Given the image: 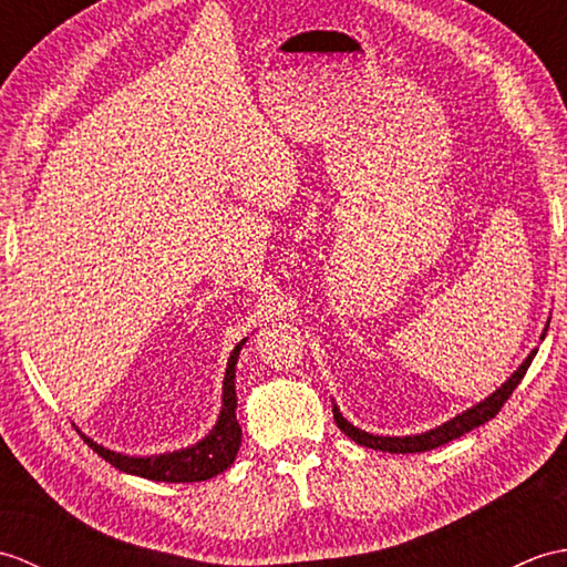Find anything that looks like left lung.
<instances>
[{
  "label": "left lung",
  "instance_id": "8db88e82",
  "mask_svg": "<svg viewBox=\"0 0 567 567\" xmlns=\"http://www.w3.org/2000/svg\"><path fill=\"white\" fill-rule=\"evenodd\" d=\"M548 323H550V319L546 321L544 333H540V341L546 339ZM536 353L538 351L534 348V351L526 355L524 363L516 368L512 375L507 378V382H502V388H497L489 396H485V400H480L477 404L465 409L463 414H455L453 419L443 421V424L436 426V429H429L424 433H412V436H378V433H370V431H363V429L353 426L351 421H348L341 414V409L333 404L336 426H339L348 439H353L355 443L365 445V449H375V451H384V453H424V451H431V449H439V445L449 443L453 439H461L463 433L473 431L477 426H483L485 421H489L492 416H495L499 409H502V404L507 402L509 396H512V392L516 390V384H519L522 378L526 375V370H528V365H532V360H534Z\"/></svg>",
  "mask_w": 567,
  "mask_h": 567
}]
</instances>
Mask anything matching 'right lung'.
<instances>
[{"mask_svg": "<svg viewBox=\"0 0 567 567\" xmlns=\"http://www.w3.org/2000/svg\"><path fill=\"white\" fill-rule=\"evenodd\" d=\"M248 336L238 341L236 348L228 355L226 372H224V388H221V412L212 431L202 441L187 445L179 451H167L158 455H126L118 451L104 449L102 443L92 441L90 436L82 439L94 453H100L106 463L122 470L128 475H138L155 483H202L214 475L224 473L236 461V453L240 449V426L236 421V363L240 355V348L246 346Z\"/></svg>", "mask_w": 567, "mask_h": 567, "instance_id": "right-lung-1", "label": "right lung"}]
</instances>
